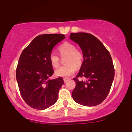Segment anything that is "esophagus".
<instances>
[{"label": "esophagus", "mask_w": 132, "mask_h": 132, "mask_svg": "<svg viewBox=\"0 0 132 132\" xmlns=\"http://www.w3.org/2000/svg\"><path fill=\"white\" fill-rule=\"evenodd\" d=\"M69 80V78H64V82H68V81Z\"/></svg>", "instance_id": "1"}]
</instances>
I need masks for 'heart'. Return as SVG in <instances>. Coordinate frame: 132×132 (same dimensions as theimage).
Here are the masks:
<instances>
[{
    "instance_id": "1",
    "label": "heart",
    "mask_w": 132,
    "mask_h": 132,
    "mask_svg": "<svg viewBox=\"0 0 132 132\" xmlns=\"http://www.w3.org/2000/svg\"><path fill=\"white\" fill-rule=\"evenodd\" d=\"M57 50L61 56H67L66 59V66H61L55 71L57 76L68 78L73 75L75 72V66L79 67L82 64L83 55L81 51L76 49L74 44L70 42H65L57 48ZM49 60L53 67L57 68L60 63V58L54 53L50 54Z\"/></svg>"
}]
</instances>
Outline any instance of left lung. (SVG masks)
<instances>
[{
  "mask_svg": "<svg viewBox=\"0 0 132 132\" xmlns=\"http://www.w3.org/2000/svg\"><path fill=\"white\" fill-rule=\"evenodd\" d=\"M69 38L78 44L83 61L76 78L72 96L76 102L84 106L99 105L107 97L114 79L112 59L102 42L87 33H72ZM84 77L85 81L77 78Z\"/></svg>",
  "mask_w": 132,
  "mask_h": 132,
  "instance_id": "1",
  "label": "left lung"
}]
</instances>
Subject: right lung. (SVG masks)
<instances>
[{"instance_id":"1","label":"right lung","mask_w":132,"mask_h":132,"mask_svg":"<svg viewBox=\"0 0 132 132\" xmlns=\"http://www.w3.org/2000/svg\"><path fill=\"white\" fill-rule=\"evenodd\" d=\"M64 38L62 34L40 35L20 56L16 81L22 98L33 109H46L57 101L59 90L64 82L61 77L50 79L54 70L49 56L54 46Z\"/></svg>"}]
</instances>
